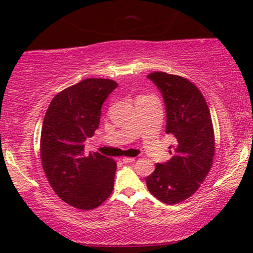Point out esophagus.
Returning a JSON list of instances; mask_svg holds the SVG:
<instances>
[{
    "instance_id": "34e87169",
    "label": "esophagus",
    "mask_w": 253,
    "mask_h": 253,
    "mask_svg": "<svg viewBox=\"0 0 253 253\" xmlns=\"http://www.w3.org/2000/svg\"><path fill=\"white\" fill-rule=\"evenodd\" d=\"M122 161L124 164H130V162H133L134 161V158H131V157H123L122 158Z\"/></svg>"
}]
</instances>
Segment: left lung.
I'll return each mask as SVG.
<instances>
[{"mask_svg":"<svg viewBox=\"0 0 253 253\" xmlns=\"http://www.w3.org/2000/svg\"><path fill=\"white\" fill-rule=\"evenodd\" d=\"M162 93L167 109L166 133L176 138L171 159L157 164L146 177L148 191L160 202L175 205L191 197L211 170L215 154L212 117L200 89L177 75H147ZM171 148V147H169Z\"/></svg>","mask_w":253,"mask_h":253,"instance_id":"left-lung-1","label":"left lung"}]
</instances>
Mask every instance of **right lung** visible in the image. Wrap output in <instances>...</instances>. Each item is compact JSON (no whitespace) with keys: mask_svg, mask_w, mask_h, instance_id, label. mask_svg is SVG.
Masks as SVG:
<instances>
[{"mask_svg":"<svg viewBox=\"0 0 253 253\" xmlns=\"http://www.w3.org/2000/svg\"><path fill=\"white\" fill-rule=\"evenodd\" d=\"M117 87L112 79L87 78L57 93L41 129L40 159L55 193L72 207L96 209L114 189L116 162L98 152L84 153V141L98 129L102 103Z\"/></svg>","mask_w":253,"mask_h":253,"instance_id":"obj_1","label":"right lung"}]
</instances>
